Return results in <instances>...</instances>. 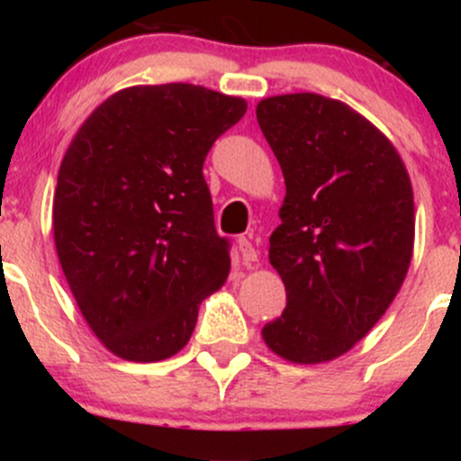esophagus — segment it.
Listing matches in <instances>:
<instances>
[{"mask_svg": "<svg viewBox=\"0 0 461 461\" xmlns=\"http://www.w3.org/2000/svg\"><path fill=\"white\" fill-rule=\"evenodd\" d=\"M238 251H240L242 262H245V264H253L258 260L256 247H253L251 240H249V238H245V236L238 238Z\"/></svg>", "mask_w": 461, "mask_h": 461, "instance_id": "1", "label": "esophagus"}]
</instances>
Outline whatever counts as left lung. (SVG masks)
Here are the masks:
<instances>
[{
  "mask_svg": "<svg viewBox=\"0 0 461 461\" xmlns=\"http://www.w3.org/2000/svg\"><path fill=\"white\" fill-rule=\"evenodd\" d=\"M256 114L285 182L268 260L288 303L262 338L288 362H330L373 330L403 284L410 176L393 142L338 99L277 95Z\"/></svg>",
  "mask_w": 461,
  "mask_h": 461,
  "instance_id": "8db88e82",
  "label": "left lung"
}]
</instances>
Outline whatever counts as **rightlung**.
I'll use <instances>...</instances> for the list:
<instances>
[{
    "label": "right lung",
    "instance_id": "1",
    "mask_svg": "<svg viewBox=\"0 0 461 461\" xmlns=\"http://www.w3.org/2000/svg\"><path fill=\"white\" fill-rule=\"evenodd\" d=\"M247 113L240 97L160 84L114 93L84 121L54 194L58 260L95 336L130 362L182 348L225 284L203 162Z\"/></svg>",
    "mask_w": 461,
    "mask_h": 461
}]
</instances>
